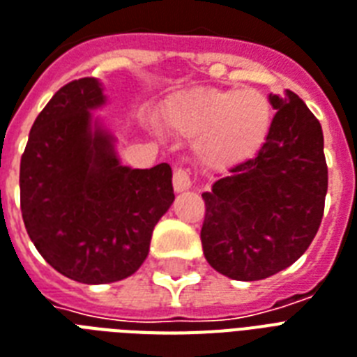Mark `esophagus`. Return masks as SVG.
Wrapping results in <instances>:
<instances>
[{
  "instance_id": "obj_1",
  "label": "esophagus",
  "mask_w": 357,
  "mask_h": 357,
  "mask_svg": "<svg viewBox=\"0 0 357 357\" xmlns=\"http://www.w3.org/2000/svg\"><path fill=\"white\" fill-rule=\"evenodd\" d=\"M172 183H174V190H176V192L189 190L190 185H192V181H190V174L187 172L185 168H178V170L174 172Z\"/></svg>"
}]
</instances>
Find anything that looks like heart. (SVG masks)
I'll return each mask as SVG.
<instances>
[{"label": "heart", "instance_id": "obj_1", "mask_svg": "<svg viewBox=\"0 0 357 357\" xmlns=\"http://www.w3.org/2000/svg\"><path fill=\"white\" fill-rule=\"evenodd\" d=\"M168 129L197 138L195 149L204 165L232 168L262 149L273 110L257 89H192L168 100L162 112Z\"/></svg>", "mask_w": 357, "mask_h": 357}]
</instances>
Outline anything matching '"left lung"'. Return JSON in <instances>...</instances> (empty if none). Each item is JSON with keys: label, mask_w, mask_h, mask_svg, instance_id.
<instances>
[{"label": "left lung", "mask_w": 357, "mask_h": 357, "mask_svg": "<svg viewBox=\"0 0 357 357\" xmlns=\"http://www.w3.org/2000/svg\"><path fill=\"white\" fill-rule=\"evenodd\" d=\"M269 102L277 114L262 149L202 195L204 257L236 281L292 266L322 222L328 165L320 121L294 91L269 95Z\"/></svg>", "instance_id": "1"}]
</instances>
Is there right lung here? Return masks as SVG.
I'll list each match as a JSON object with an SVG mask.
<instances>
[{"label":"right lung","mask_w":357,"mask_h":357,"mask_svg":"<svg viewBox=\"0 0 357 357\" xmlns=\"http://www.w3.org/2000/svg\"><path fill=\"white\" fill-rule=\"evenodd\" d=\"M105 100L95 78L65 84L35 119L20 160L27 236L52 268L84 284L132 275L174 202L170 165L121 167L112 136L91 129L89 110Z\"/></svg>","instance_id":"add662e5"}]
</instances>
